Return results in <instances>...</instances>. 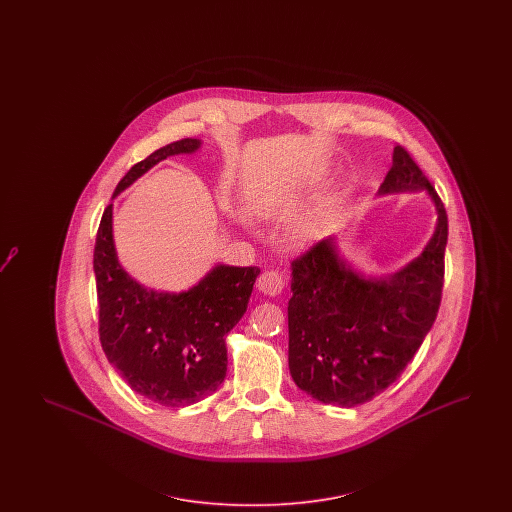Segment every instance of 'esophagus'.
<instances>
[{
    "instance_id": "obj_1",
    "label": "esophagus",
    "mask_w": 512,
    "mask_h": 512,
    "mask_svg": "<svg viewBox=\"0 0 512 512\" xmlns=\"http://www.w3.org/2000/svg\"><path fill=\"white\" fill-rule=\"evenodd\" d=\"M257 288L259 292L265 293V295H280V292L284 290V278L282 274H278L276 270H265L259 278H257Z\"/></svg>"
}]
</instances>
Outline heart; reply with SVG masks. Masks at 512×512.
<instances>
[{"mask_svg":"<svg viewBox=\"0 0 512 512\" xmlns=\"http://www.w3.org/2000/svg\"><path fill=\"white\" fill-rule=\"evenodd\" d=\"M301 234H303V236H309V238H311V236H315V234H317V228L309 224V226H305V228H303V232H301Z\"/></svg>","mask_w":512,"mask_h":512,"instance_id":"heart-1","label":"heart"}]
</instances>
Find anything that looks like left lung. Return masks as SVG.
<instances>
[{"instance_id":"obj_1","label":"left lung","mask_w":512,"mask_h":512,"mask_svg":"<svg viewBox=\"0 0 512 512\" xmlns=\"http://www.w3.org/2000/svg\"><path fill=\"white\" fill-rule=\"evenodd\" d=\"M378 195L426 192L438 220L422 253L391 274H365L341 257L336 238L292 263L288 303L293 382L313 399L355 407L391 386L413 361L438 315L447 213L434 186L401 146Z\"/></svg>"}]
</instances>
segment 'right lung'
I'll return each instance as SVG.
<instances>
[{"label":"right lung","mask_w":512,"mask_h":512,"mask_svg":"<svg viewBox=\"0 0 512 512\" xmlns=\"http://www.w3.org/2000/svg\"><path fill=\"white\" fill-rule=\"evenodd\" d=\"M199 147L201 140L184 138L153 151L124 174L113 197L167 157ZM94 272L101 347L132 390L161 407L194 405L219 390L224 336L244 317L259 268L215 265L184 292L147 290L119 261L111 203L99 222Z\"/></svg>","instance_id":"1"}]
</instances>
